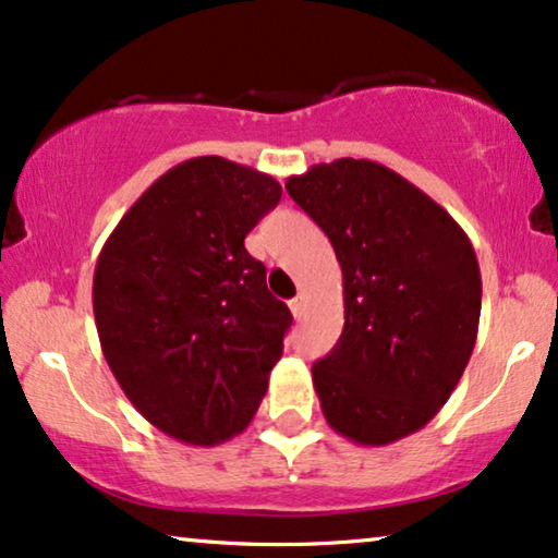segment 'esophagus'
<instances>
[{
	"label": "esophagus",
	"mask_w": 558,
	"mask_h": 558,
	"mask_svg": "<svg viewBox=\"0 0 558 558\" xmlns=\"http://www.w3.org/2000/svg\"><path fill=\"white\" fill-rule=\"evenodd\" d=\"M288 306H291V314L295 318H301L303 316V308H306V301H303V295H295V299L288 303Z\"/></svg>",
	"instance_id": "1"
}]
</instances>
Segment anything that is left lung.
<instances>
[{
  "label": "left lung",
  "mask_w": 558,
  "mask_h": 558,
  "mask_svg": "<svg viewBox=\"0 0 558 558\" xmlns=\"http://www.w3.org/2000/svg\"><path fill=\"white\" fill-rule=\"evenodd\" d=\"M341 267L344 329L311 367L326 423L362 447L426 426L477 341L482 278L464 229L373 160L339 158L286 183Z\"/></svg>",
  "instance_id": "obj_1"
}]
</instances>
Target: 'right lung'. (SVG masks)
Returning <instances> with one entry per match:
<instances>
[{
    "mask_svg": "<svg viewBox=\"0 0 558 558\" xmlns=\"http://www.w3.org/2000/svg\"><path fill=\"white\" fill-rule=\"evenodd\" d=\"M280 183L219 155L162 173L104 242L94 270L101 352L130 403L193 447L247 428L293 316L244 250Z\"/></svg>",
    "mask_w": 558,
    "mask_h": 558,
    "instance_id": "obj_1",
    "label": "right lung"
}]
</instances>
